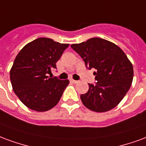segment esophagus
<instances>
[{"instance_id":"obj_1","label":"esophagus","mask_w":146,"mask_h":146,"mask_svg":"<svg viewBox=\"0 0 146 146\" xmlns=\"http://www.w3.org/2000/svg\"><path fill=\"white\" fill-rule=\"evenodd\" d=\"M71 82H73V83H78V81H76V80H74V79H71Z\"/></svg>"}]
</instances>
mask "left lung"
<instances>
[{"label":"left lung","instance_id":"1","mask_svg":"<svg viewBox=\"0 0 146 146\" xmlns=\"http://www.w3.org/2000/svg\"><path fill=\"white\" fill-rule=\"evenodd\" d=\"M71 46L83 59L86 68H95L96 85L82 94L84 106L95 112H107L117 107L131 86L133 66L118 46L101 38H91Z\"/></svg>","mask_w":146,"mask_h":146}]
</instances>
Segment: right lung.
Segmentation results:
<instances>
[{"label":"right lung","mask_w":146,"mask_h":146,"mask_svg":"<svg viewBox=\"0 0 146 146\" xmlns=\"http://www.w3.org/2000/svg\"><path fill=\"white\" fill-rule=\"evenodd\" d=\"M68 43H60L50 38H38L20 50L10 70L12 89L22 104L29 109L44 112L54 107L69 80L48 78L51 69Z\"/></svg>","instance_id":"right-lung-1"}]
</instances>
